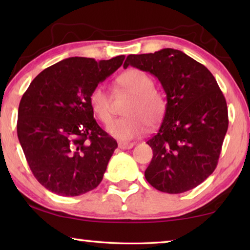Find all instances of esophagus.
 Returning a JSON list of instances; mask_svg holds the SVG:
<instances>
[{
  "label": "esophagus",
  "instance_id": "34e87169",
  "mask_svg": "<svg viewBox=\"0 0 250 250\" xmlns=\"http://www.w3.org/2000/svg\"><path fill=\"white\" fill-rule=\"evenodd\" d=\"M135 145L134 142H124L121 141L118 143V146H119L120 149L122 150H126V149H131V147H133V146Z\"/></svg>",
  "mask_w": 250,
  "mask_h": 250
}]
</instances>
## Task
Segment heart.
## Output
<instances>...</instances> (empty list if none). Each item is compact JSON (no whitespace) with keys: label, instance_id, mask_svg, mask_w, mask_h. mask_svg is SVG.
<instances>
[{"label":"heart","instance_id":"obj_1","mask_svg":"<svg viewBox=\"0 0 250 250\" xmlns=\"http://www.w3.org/2000/svg\"><path fill=\"white\" fill-rule=\"evenodd\" d=\"M118 87L131 95L125 109V117L112 120L107 126L110 135L121 141H128L141 135L146 125H154L162 119L167 109L163 95L154 89V82L140 69H129L118 76ZM89 104L96 117L108 124L111 119V97L103 84H97L89 94Z\"/></svg>","mask_w":250,"mask_h":250}]
</instances>
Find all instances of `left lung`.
<instances>
[{"label":"left lung","mask_w":250,"mask_h":250,"mask_svg":"<svg viewBox=\"0 0 250 250\" xmlns=\"http://www.w3.org/2000/svg\"><path fill=\"white\" fill-rule=\"evenodd\" d=\"M128 66L155 76L167 94L162 124L146 142L153 151L146 181L168 194L196 188L216 168L228 128L227 104L216 79L173 48L129 55L124 64Z\"/></svg>","instance_id":"left-lung-1"}]
</instances>
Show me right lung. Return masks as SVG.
<instances>
[{"mask_svg": "<svg viewBox=\"0 0 250 250\" xmlns=\"http://www.w3.org/2000/svg\"><path fill=\"white\" fill-rule=\"evenodd\" d=\"M125 57L62 59L37 75L23 95L18 137L34 176L48 191L78 196L103 181L118 145L94 119L89 94Z\"/></svg>", "mask_w": 250, "mask_h": 250, "instance_id": "1", "label": "right lung"}]
</instances>
